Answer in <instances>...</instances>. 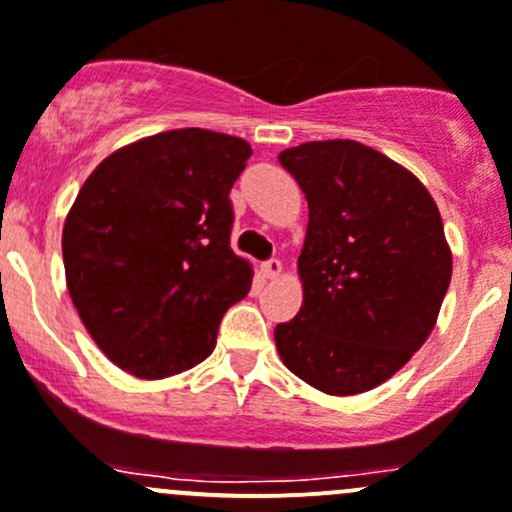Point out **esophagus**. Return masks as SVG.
I'll list each match as a JSON object with an SVG mask.
<instances>
[{
  "mask_svg": "<svg viewBox=\"0 0 512 512\" xmlns=\"http://www.w3.org/2000/svg\"><path fill=\"white\" fill-rule=\"evenodd\" d=\"M262 272H265V277H280L282 262L277 257H270L267 262H262Z\"/></svg>",
  "mask_w": 512,
  "mask_h": 512,
  "instance_id": "esophagus-1",
  "label": "esophagus"
}]
</instances>
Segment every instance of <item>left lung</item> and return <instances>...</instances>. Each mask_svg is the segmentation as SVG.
<instances>
[{"mask_svg": "<svg viewBox=\"0 0 512 512\" xmlns=\"http://www.w3.org/2000/svg\"><path fill=\"white\" fill-rule=\"evenodd\" d=\"M280 165L310 207L300 252L305 302L275 327L290 372L327 395L393 377L428 340L453 275L430 192L390 157L352 140L307 142Z\"/></svg>", "mask_w": 512, "mask_h": 512, "instance_id": "left-lung-1", "label": "left lung"}]
</instances>
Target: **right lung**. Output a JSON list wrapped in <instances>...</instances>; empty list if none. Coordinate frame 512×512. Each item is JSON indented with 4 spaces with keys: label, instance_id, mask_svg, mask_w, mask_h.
Wrapping results in <instances>:
<instances>
[{
    "label": "right lung",
    "instance_id": "add662e5",
    "mask_svg": "<svg viewBox=\"0 0 512 512\" xmlns=\"http://www.w3.org/2000/svg\"><path fill=\"white\" fill-rule=\"evenodd\" d=\"M250 145L187 127L109 155L79 190L62 232L67 290L99 350L160 380L215 350L220 320L250 292L230 247V190Z\"/></svg>",
    "mask_w": 512,
    "mask_h": 512
}]
</instances>
